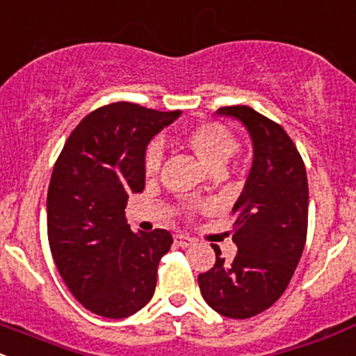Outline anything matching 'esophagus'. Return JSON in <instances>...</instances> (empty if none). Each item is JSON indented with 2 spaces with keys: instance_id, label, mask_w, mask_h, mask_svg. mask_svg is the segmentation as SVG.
<instances>
[{
  "instance_id": "34e87169",
  "label": "esophagus",
  "mask_w": 356,
  "mask_h": 356,
  "mask_svg": "<svg viewBox=\"0 0 356 356\" xmlns=\"http://www.w3.org/2000/svg\"><path fill=\"white\" fill-rule=\"evenodd\" d=\"M175 243H177L178 247L186 248V247H190V245L195 243V240L190 236H186V234H175Z\"/></svg>"
}]
</instances>
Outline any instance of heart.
Instances as JSON below:
<instances>
[{
	"mask_svg": "<svg viewBox=\"0 0 356 356\" xmlns=\"http://www.w3.org/2000/svg\"><path fill=\"white\" fill-rule=\"evenodd\" d=\"M185 142L195 156L212 171H221L236 151V138L228 128L219 123H202L185 135ZM163 161V147L154 142L144 156L145 175H154Z\"/></svg>",
	"mask_w": 356,
	"mask_h": 356,
	"instance_id": "1",
	"label": "heart"
}]
</instances>
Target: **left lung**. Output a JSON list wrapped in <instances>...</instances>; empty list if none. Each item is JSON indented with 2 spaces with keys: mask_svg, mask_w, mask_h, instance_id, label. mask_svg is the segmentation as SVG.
Instances as JSON below:
<instances>
[{
  "mask_svg": "<svg viewBox=\"0 0 356 356\" xmlns=\"http://www.w3.org/2000/svg\"><path fill=\"white\" fill-rule=\"evenodd\" d=\"M218 116L238 120L252 140L254 159L233 205V260L218 245L216 264L199 274L211 309L229 318L254 317L277 302L302 257L309 221V183L302 156L283 127L248 106H228Z\"/></svg>",
  "mask_w": 356,
  "mask_h": 356,
  "instance_id": "8db88e82",
  "label": "left lung"
}]
</instances>
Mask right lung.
<instances>
[{
	"label": "right lung",
	"mask_w": 356,
	"mask_h": 356,
	"mask_svg": "<svg viewBox=\"0 0 356 356\" xmlns=\"http://www.w3.org/2000/svg\"><path fill=\"white\" fill-rule=\"evenodd\" d=\"M181 111L113 102L87 115L54 164L47 188V238L58 273L90 312L123 318L151 302L157 266L173 236L134 233L124 219L130 193L145 186L149 142Z\"/></svg>",
	"instance_id": "obj_1"
}]
</instances>
